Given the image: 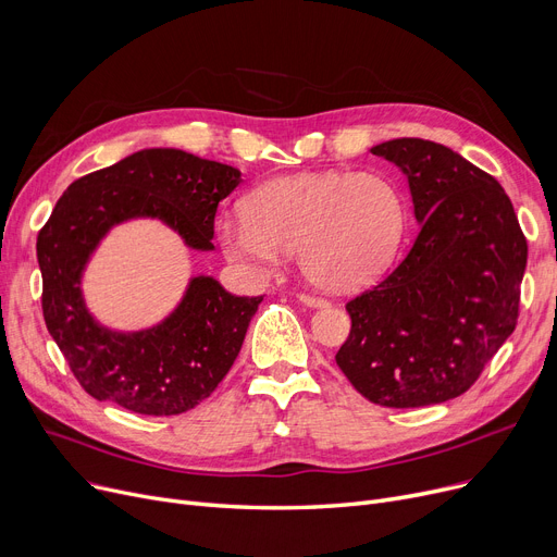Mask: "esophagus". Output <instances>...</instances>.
Segmentation results:
<instances>
[{
    "instance_id": "34e87169",
    "label": "esophagus",
    "mask_w": 557,
    "mask_h": 557,
    "mask_svg": "<svg viewBox=\"0 0 557 557\" xmlns=\"http://www.w3.org/2000/svg\"><path fill=\"white\" fill-rule=\"evenodd\" d=\"M298 300H300L302 305H307V307H313V309L327 307V300H325V298H318V296H311V294H298Z\"/></svg>"
}]
</instances>
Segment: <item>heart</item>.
Here are the masks:
<instances>
[{
	"instance_id": "obj_1",
	"label": "heart",
	"mask_w": 557,
	"mask_h": 557,
	"mask_svg": "<svg viewBox=\"0 0 557 557\" xmlns=\"http://www.w3.org/2000/svg\"><path fill=\"white\" fill-rule=\"evenodd\" d=\"M244 214L223 219L225 252L271 273L298 250L302 275L327 290H355L382 275L404 237L406 205L384 171H313L255 187Z\"/></svg>"
}]
</instances>
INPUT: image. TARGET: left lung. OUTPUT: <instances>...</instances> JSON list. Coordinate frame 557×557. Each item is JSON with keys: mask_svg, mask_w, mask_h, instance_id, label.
<instances>
[{"mask_svg": "<svg viewBox=\"0 0 557 557\" xmlns=\"http://www.w3.org/2000/svg\"><path fill=\"white\" fill-rule=\"evenodd\" d=\"M370 151L406 173L420 234L345 305L352 327L336 363L372 404H443L470 391L515 332L529 244L504 187L447 146L399 137Z\"/></svg>", "mask_w": 557, "mask_h": 557, "instance_id": "1", "label": "left lung"}]
</instances>
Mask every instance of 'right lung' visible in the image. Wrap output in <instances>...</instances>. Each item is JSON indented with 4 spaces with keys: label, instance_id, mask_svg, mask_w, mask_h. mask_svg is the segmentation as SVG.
Listing matches in <instances>:
<instances>
[{
    "label": "right lung",
    "instance_id": "add662e5",
    "mask_svg": "<svg viewBox=\"0 0 557 557\" xmlns=\"http://www.w3.org/2000/svg\"><path fill=\"white\" fill-rule=\"evenodd\" d=\"M242 171L178 149H144L87 173L58 198L38 234L42 315L87 395L139 416H178L210 397L237 359L263 296H232L194 277L169 318L120 334L95 323L81 275L108 230L137 216L164 221L196 250H212L219 202Z\"/></svg>",
    "mask_w": 557,
    "mask_h": 557
}]
</instances>
